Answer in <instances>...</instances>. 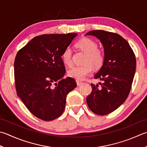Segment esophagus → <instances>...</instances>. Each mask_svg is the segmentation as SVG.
<instances>
[{
  "mask_svg": "<svg viewBox=\"0 0 147 147\" xmlns=\"http://www.w3.org/2000/svg\"><path fill=\"white\" fill-rule=\"evenodd\" d=\"M82 81H80V80H76V83H77V85H81L82 84Z\"/></svg>",
  "mask_w": 147,
  "mask_h": 147,
  "instance_id": "obj_1",
  "label": "esophagus"
}]
</instances>
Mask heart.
Wrapping results in <instances>:
<instances>
[{"label":"heart","instance_id":"1","mask_svg":"<svg viewBox=\"0 0 147 147\" xmlns=\"http://www.w3.org/2000/svg\"><path fill=\"white\" fill-rule=\"evenodd\" d=\"M76 46L86 53L84 61L82 65H76L71 67L68 71L69 76L78 80L85 79L86 76L92 71L94 68L99 69L102 67L105 62V53L101 49L97 48V44L93 40L87 37L82 38L76 42ZM63 62L67 65H71L72 50L70 47H66L61 55Z\"/></svg>","mask_w":147,"mask_h":147}]
</instances>
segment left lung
<instances>
[{
    "label": "left lung",
    "mask_w": 147,
    "mask_h": 147,
    "mask_svg": "<svg viewBox=\"0 0 147 147\" xmlns=\"http://www.w3.org/2000/svg\"><path fill=\"white\" fill-rule=\"evenodd\" d=\"M104 47L105 62L94 78L103 83H91V94L87 97L90 110L99 115L111 113L125 101L130 92L136 71V60L133 49L119 34L102 30L89 31Z\"/></svg>",
    "instance_id": "left-lung-1"
}]
</instances>
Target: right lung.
I'll use <instances>...</instances> for the list:
<instances>
[{"label":"right lung","mask_w":147,"mask_h":147,"mask_svg":"<svg viewBox=\"0 0 147 147\" xmlns=\"http://www.w3.org/2000/svg\"><path fill=\"white\" fill-rule=\"evenodd\" d=\"M76 33L42 34L18 51L14 63L17 94L32 114L50 121L64 112L66 97L75 80L62 78L65 68L61 55Z\"/></svg>","instance_id":"right-lung-1"}]
</instances>
